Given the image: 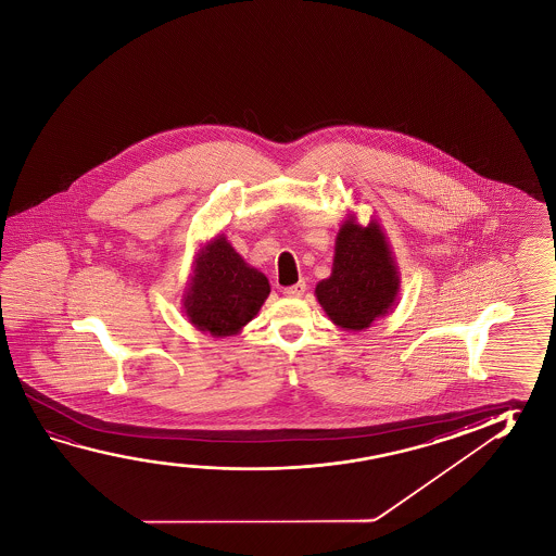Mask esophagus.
Here are the masks:
<instances>
[{
	"label": "esophagus",
	"mask_w": 556,
	"mask_h": 556,
	"mask_svg": "<svg viewBox=\"0 0 556 556\" xmlns=\"http://www.w3.org/2000/svg\"><path fill=\"white\" fill-rule=\"evenodd\" d=\"M304 291H306V282L301 281L296 282V285H292V287L282 289V294H285V296H289V299H301Z\"/></svg>",
	"instance_id": "34e87169"
}]
</instances>
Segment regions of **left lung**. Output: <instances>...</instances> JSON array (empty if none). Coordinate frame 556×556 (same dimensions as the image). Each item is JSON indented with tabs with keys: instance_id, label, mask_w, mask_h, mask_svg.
Here are the masks:
<instances>
[{
	"instance_id": "1",
	"label": "left lung",
	"mask_w": 556,
	"mask_h": 556,
	"mask_svg": "<svg viewBox=\"0 0 556 556\" xmlns=\"http://www.w3.org/2000/svg\"><path fill=\"white\" fill-rule=\"evenodd\" d=\"M400 287V269L380 223L363 227L349 215L337 232L331 275L314 291L319 306L337 328L363 331L392 312Z\"/></svg>"
}]
</instances>
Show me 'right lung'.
I'll use <instances>...</instances> for the list:
<instances>
[{"mask_svg":"<svg viewBox=\"0 0 556 556\" xmlns=\"http://www.w3.org/2000/svg\"><path fill=\"white\" fill-rule=\"evenodd\" d=\"M269 292L267 277L248 265L225 235H217L193 257L184 314L203 333L237 336L257 316Z\"/></svg>","mask_w":556,"mask_h":556,"instance_id":"add662e5","label":"right lung"}]
</instances>
